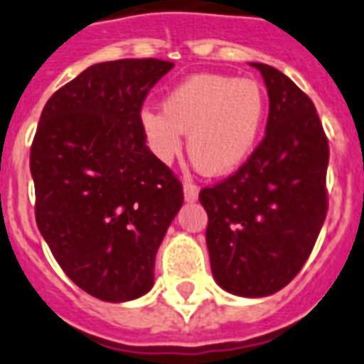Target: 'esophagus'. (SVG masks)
<instances>
[{
	"instance_id": "1",
	"label": "esophagus",
	"mask_w": 364,
	"mask_h": 364,
	"mask_svg": "<svg viewBox=\"0 0 364 364\" xmlns=\"http://www.w3.org/2000/svg\"><path fill=\"white\" fill-rule=\"evenodd\" d=\"M184 197L188 203H193V200H197L198 197V186L193 184V182H189V180H186L184 182Z\"/></svg>"
}]
</instances>
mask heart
Masks as SVG:
<instances>
[{
	"label": "heart",
	"instance_id": "1",
	"mask_svg": "<svg viewBox=\"0 0 364 364\" xmlns=\"http://www.w3.org/2000/svg\"><path fill=\"white\" fill-rule=\"evenodd\" d=\"M265 112V92L254 79L195 73L169 90L164 110L141 108L139 127L161 164L178 156L188 132L195 166L206 167L212 175H226L254 151Z\"/></svg>",
	"mask_w": 364,
	"mask_h": 364
}]
</instances>
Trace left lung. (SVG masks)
<instances>
[{
	"label": "left lung",
	"mask_w": 364,
	"mask_h": 364,
	"mask_svg": "<svg viewBox=\"0 0 364 364\" xmlns=\"http://www.w3.org/2000/svg\"><path fill=\"white\" fill-rule=\"evenodd\" d=\"M269 92L262 144L198 198L213 278L239 296H269L300 272L328 213V138L315 105L276 68L252 62Z\"/></svg>",
	"instance_id": "obj_1"
}]
</instances>
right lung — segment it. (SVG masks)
I'll use <instances>...</instances> for the list:
<instances>
[{
    "label": "right lung",
    "instance_id": "1",
    "mask_svg": "<svg viewBox=\"0 0 364 364\" xmlns=\"http://www.w3.org/2000/svg\"><path fill=\"white\" fill-rule=\"evenodd\" d=\"M173 62L123 58L53 93L31 145L34 217L68 278L107 302L141 296L184 203L182 182L145 145L139 112Z\"/></svg>",
    "mask_w": 364,
    "mask_h": 364
}]
</instances>
